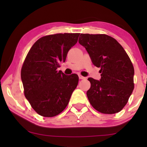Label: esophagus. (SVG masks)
I'll return each instance as SVG.
<instances>
[{
  "mask_svg": "<svg viewBox=\"0 0 147 147\" xmlns=\"http://www.w3.org/2000/svg\"><path fill=\"white\" fill-rule=\"evenodd\" d=\"M79 79H85L86 77H83V76L79 75Z\"/></svg>",
  "mask_w": 147,
  "mask_h": 147,
  "instance_id": "34e87169",
  "label": "esophagus"
}]
</instances>
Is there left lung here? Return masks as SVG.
<instances>
[{
    "mask_svg": "<svg viewBox=\"0 0 147 147\" xmlns=\"http://www.w3.org/2000/svg\"><path fill=\"white\" fill-rule=\"evenodd\" d=\"M79 43L86 48L92 63L100 68L101 79H88L86 95L94 109L104 114L119 112L134 88V68L124 49L106 34H81Z\"/></svg>",
    "mask_w": 147,
    "mask_h": 147,
    "instance_id": "left-lung-1",
    "label": "left lung"
}]
</instances>
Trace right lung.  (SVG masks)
Listing matches in <instances>:
<instances>
[{
  "mask_svg": "<svg viewBox=\"0 0 147 147\" xmlns=\"http://www.w3.org/2000/svg\"><path fill=\"white\" fill-rule=\"evenodd\" d=\"M79 36L64 33L41 37L25 58L21 74L25 96L40 115L50 117L61 113L77 86L78 75H65L57 68Z\"/></svg>",
  "mask_w": 147,
  "mask_h": 147,
  "instance_id": "obj_1",
  "label": "right lung"
}]
</instances>
